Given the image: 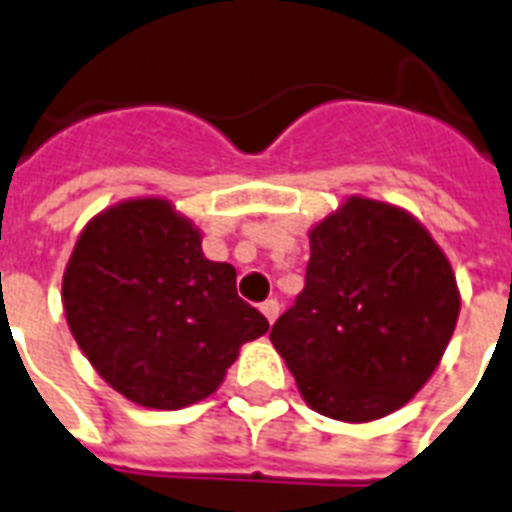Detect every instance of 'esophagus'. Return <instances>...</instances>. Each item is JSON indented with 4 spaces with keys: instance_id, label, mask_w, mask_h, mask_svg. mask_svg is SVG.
<instances>
[{
    "instance_id": "34e87169",
    "label": "esophagus",
    "mask_w": 512,
    "mask_h": 512,
    "mask_svg": "<svg viewBox=\"0 0 512 512\" xmlns=\"http://www.w3.org/2000/svg\"><path fill=\"white\" fill-rule=\"evenodd\" d=\"M260 311H263V316L265 319H268V324H273V321L279 319V303H276V300H265L263 305H260Z\"/></svg>"
}]
</instances>
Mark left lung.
<instances>
[{
  "mask_svg": "<svg viewBox=\"0 0 512 512\" xmlns=\"http://www.w3.org/2000/svg\"><path fill=\"white\" fill-rule=\"evenodd\" d=\"M305 289L271 329L313 412L372 422L433 377L460 316L452 263L388 201L348 196L313 225Z\"/></svg>",
  "mask_w": 512,
  "mask_h": 512,
  "instance_id": "obj_1",
  "label": "left lung"
}]
</instances>
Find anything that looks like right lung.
I'll list each match as a JSON object with an SVG mask.
<instances>
[{
	"label": "right lung",
	"instance_id": "1",
	"mask_svg": "<svg viewBox=\"0 0 512 512\" xmlns=\"http://www.w3.org/2000/svg\"><path fill=\"white\" fill-rule=\"evenodd\" d=\"M63 311L95 372L162 412L212 396L241 345L268 332L236 295V268L207 260L199 228L162 196L90 217L63 271Z\"/></svg>",
	"mask_w": 512,
	"mask_h": 512
}]
</instances>
